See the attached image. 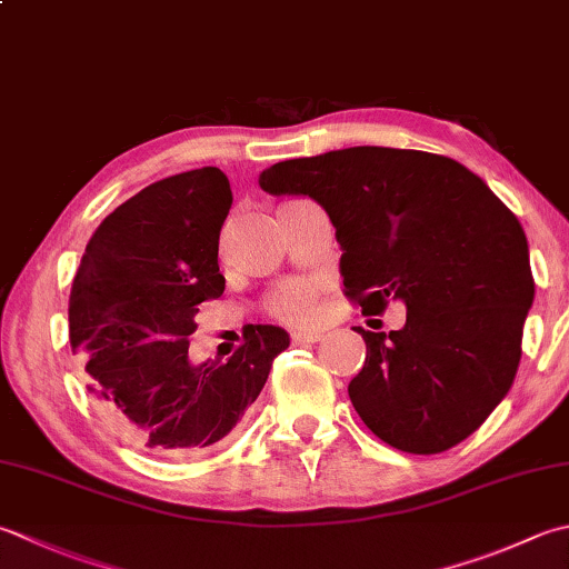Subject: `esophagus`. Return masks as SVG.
<instances>
[{
    "instance_id": "1",
    "label": "esophagus",
    "mask_w": 569,
    "mask_h": 569,
    "mask_svg": "<svg viewBox=\"0 0 569 569\" xmlns=\"http://www.w3.org/2000/svg\"><path fill=\"white\" fill-rule=\"evenodd\" d=\"M291 338H293L296 345H310V342H318L322 336L316 330H296Z\"/></svg>"
}]
</instances>
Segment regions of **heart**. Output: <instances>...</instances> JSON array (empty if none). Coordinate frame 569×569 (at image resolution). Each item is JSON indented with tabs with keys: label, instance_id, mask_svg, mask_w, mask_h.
<instances>
[{
	"label": "heart",
	"instance_id": "b5f03b06",
	"mask_svg": "<svg viewBox=\"0 0 569 569\" xmlns=\"http://www.w3.org/2000/svg\"><path fill=\"white\" fill-rule=\"evenodd\" d=\"M269 313L288 326H303L320 310V286L316 281H288L269 296Z\"/></svg>",
	"mask_w": 569,
	"mask_h": 569
}]
</instances>
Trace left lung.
<instances>
[{"mask_svg":"<svg viewBox=\"0 0 569 569\" xmlns=\"http://www.w3.org/2000/svg\"><path fill=\"white\" fill-rule=\"evenodd\" d=\"M259 184L328 211L365 316L407 306L402 330L352 328L367 355L348 392L367 429L407 453L471 437L516 380L536 298L513 211L461 162L372 144L276 162Z\"/></svg>","mask_w":569,"mask_h":569,"instance_id":"obj_1","label":"left lung"}]
</instances>
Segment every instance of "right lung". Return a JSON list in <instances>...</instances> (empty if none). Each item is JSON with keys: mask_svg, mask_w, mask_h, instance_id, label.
<instances>
[{"mask_svg": "<svg viewBox=\"0 0 569 569\" xmlns=\"http://www.w3.org/2000/svg\"><path fill=\"white\" fill-rule=\"evenodd\" d=\"M219 167L144 187L88 241L69 300L71 350L88 392L122 441L194 456L239 425L291 338L249 326L227 360H189L199 303L224 293L219 231L231 209Z\"/></svg>", "mask_w": 569, "mask_h": 569, "instance_id": "1", "label": "right lung"}]
</instances>
